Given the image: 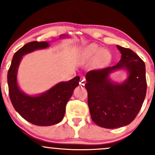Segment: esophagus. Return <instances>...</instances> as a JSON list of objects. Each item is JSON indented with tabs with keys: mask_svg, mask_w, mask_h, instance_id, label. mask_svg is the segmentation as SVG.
<instances>
[{
	"mask_svg": "<svg viewBox=\"0 0 155 155\" xmlns=\"http://www.w3.org/2000/svg\"><path fill=\"white\" fill-rule=\"evenodd\" d=\"M85 83H86V80H85V78L82 77V78H81V84L84 85Z\"/></svg>",
	"mask_w": 155,
	"mask_h": 155,
	"instance_id": "1",
	"label": "esophagus"
}]
</instances>
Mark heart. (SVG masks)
Segmentation results:
<instances>
[{"label": "heart", "instance_id": "obj_1", "mask_svg": "<svg viewBox=\"0 0 155 155\" xmlns=\"http://www.w3.org/2000/svg\"><path fill=\"white\" fill-rule=\"evenodd\" d=\"M84 59L87 62L94 61L97 68H104L111 63L112 55L109 51L102 49L96 44L87 46L83 51Z\"/></svg>", "mask_w": 155, "mask_h": 155}]
</instances>
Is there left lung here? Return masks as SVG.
I'll return each mask as SVG.
<instances>
[{
	"mask_svg": "<svg viewBox=\"0 0 155 155\" xmlns=\"http://www.w3.org/2000/svg\"><path fill=\"white\" fill-rule=\"evenodd\" d=\"M121 60L116 65L86 74L85 88L92 121L100 127L118 128L129 124L136 118L144 101L147 92L145 63L134 51L117 45ZM124 70L128 77L115 83L110 74Z\"/></svg>",
	"mask_w": 155,
	"mask_h": 155,
	"instance_id": "1",
	"label": "left lung"
}]
</instances>
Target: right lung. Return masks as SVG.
<instances>
[{"label": "right lung", "instance_id": "1", "mask_svg": "<svg viewBox=\"0 0 155 155\" xmlns=\"http://www.w3.org/2000/svg\"><path fill=\"white\" fill-rule=\"evenodd\" d=\"M64 37L67 35H62L60 38ZM49 47L47 41L26 44L14 54L7 75L10 100L15 109L28 122L38 126H50L61 122L65 116L68 101L74 89L79 84V76H76L68 81L58 83L39 95H30L20 90L17 83V71L22 57Z\"/></svg>", "mask_w": 155, "mask_h": 155}]
</instances>
